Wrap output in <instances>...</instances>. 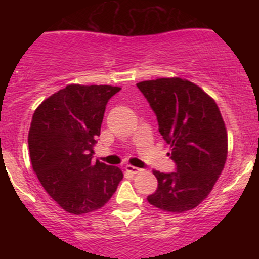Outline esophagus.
<instances>
[{"label":"esophagus","instance_id":"obj_1","mask_svg":"<svg viewBox=\"0 0 259 259\" xmlns=\"http://www.w3.org/2000/svg\"><path fill=\"white\" fill-rule=\"evenodd\" d=\"M125 169H126V171H129L130 174H138L140 170H142V169L137 168V166H133V165H126L125 166Z\"/></svg>","mask_w":259,"mask_h":259}]
</instances>
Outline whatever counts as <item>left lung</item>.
Listing matches in <instances>:
<instances>
[{"label":"left lung","instance_id":"1","mask_svg":"<svg viewBox=\"0 0 259 259\" xmlns=\"http://www.w3.org/2000/svg\"><path fill=\"white\" fill-rule=\"evenodd\" d=\"M137 86L155 113L176 163L174 173L153 171L158 189L148 202L170 213L193 209L211 192L227 160L228 138L221 111L207 93L185 79L164 77Z\"/></svg>","mask_w":259,"mask_h":259}]
</instances>
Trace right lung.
<instances>
[{"label":"right lung","instance_id":"right-lung-1","mask_svg":"<svg viewBox=\"0 0 259 259\" xmlns=\"http://www.w3.org/2000/svg\"><path fill=\"white\" fill-rule=\"evenodd\" d=\"M121 90L110 85H67L35 110L28 132L33 171L48 194L71 214L109 202L121 169L93 161L108 101Z\"/></svg>","mask_w":259,"mask_h":259}]
</instances>
